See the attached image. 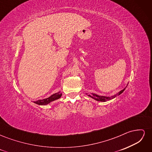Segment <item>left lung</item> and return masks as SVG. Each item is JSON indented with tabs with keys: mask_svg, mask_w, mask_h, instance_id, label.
<instances>
[{
	"mask_svg": "<svg viewBox=\"0 0 152 152\" xmlns=\"http://www.w3.org/2000/svg\"><path fill=\"white\" fill-rule=\"evenodd\" d=\"M125 89H126V88H125ZM125 89H124L121 90L120 92H119V93H118V94H117L116 95H115V96H112V97H111V98H110V97L108 98V97H107V96H98V95L96 94H94V93H91V94H89L88 96H90L91 98L94 99L95 100L98 101V102H107V101H109V100H110V99H113V98H115V96H118V95H120L121 94H122V93H123V92L124 91V90H125Z\"/></svg>",
	"mask_w": 152,
	"mask_h": 152,
	"instance_id": "obj_1",
	"label": "left lung"
}]
</instances>
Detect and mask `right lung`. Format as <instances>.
<instances>
[{
	"instance_id": "obj_1",
	"label": "right lung",
	"mask_w": 152,
	"mask_h": 152,
	"mask_svg": "<svg viewBox=\"0 0 152 152\" xmlns=\"http://www.w3.org/2000/svg\"><path fill=\"white\" fill-rule=\"evenodd\" d=\"M62 94L60 93V92H59L58 93L56 94H54L53 95H51L48 98L46 99H44L42 100H38V101H36V102H34L35 103L39 104V105H45V104H48L49 103H50L51 102H53V101L58 99L59 98H61Z\"/></svg>"
}]
</instances>
